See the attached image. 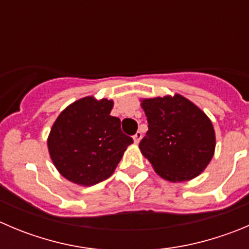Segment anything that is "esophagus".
Here are the masks:
<instances>
[{
  "label": "esophagus",
  "mask_w": 249,
  "mask_h": 249,
  "mask_svg": "<svg viewBox=\"0 0 249 249\" xmlns=\"http://www.w3.org/2000/svg\"><path fill=\"white\" fill-rule=\"evenodd\" d=\"M141 139H142V132H137L136 134H134L133 136V141H134V143L136 144H138L139 142H141Z\"/></svg>",
  "instance_id": "esophagus-1"
}]
</instances>
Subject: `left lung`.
I'll use <instances>...</instances> for the list:
<instances>
[{"label": "left lung", "instance_id": "obj_1", "mask_svg": "<svg viewBox=\"0 0 249 249\" xmlns=\"http://www.w3.org/2000/svg\"><path fill=\"white\" fill-rule=\"evenodd\" d=\"M149 123L139 149L161 178L184 182L199 176L215 153L210 118L179 94L142 99Z\"/></svg>", "mask_w": 249, "mask_h": 249}]
</instances>
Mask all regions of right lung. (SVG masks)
I'll list each match as a JSON object with an SVG mask.
<instances>
[{
    "instance_id": "add662e5",
    "label": "right lung",
    "mask_w": 249,
    "mask_h": 249,
    "mask_svg": "<svg viewBox=\"0 0 249 249\" xmlns=\"http://www.w3.org/2000/svg\"><path fill=\"white\" fill-rule=\"evenodd\" d=\"M113 101L85 96L68 105L47 137L50 158L68 181L89 187L107 179L122 159L131 137L111 116Z\"/></svg>"
}]
</instances>
